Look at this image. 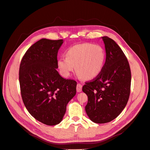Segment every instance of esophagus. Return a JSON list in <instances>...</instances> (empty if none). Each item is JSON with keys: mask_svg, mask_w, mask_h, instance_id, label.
Segmentation results:
<instances>
[{"mask_svg": "<svg viewBox=\"0 0 150 150\" xmlns=\"http://www.w3.org/2000/svg\"><path fill=\"white\" fill-rule=\"evenodd\" d=\"M76 90H77V92H78V93L81 92V91H82V85H81L79 83H78V84H77Z\"/></svg>", "mask_w": 150, "mask_h": 150, "instance_id": "1", "label": "esophagus"}]
</instances>
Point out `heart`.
Returning a JSON list of instances; mask_svg holds the SVG:
<instances>
[{
  "label": "heart",
  "mask_w": 150,
  "mask_h": 150,
  "mask_svg": "<svg viewBox=\"0 0 150 150\" xmlns=\"http://www.w3.org/2000/svg\"><path fill=\"white\" fill-rule=\"evenodd\" d=\"M106 52L100 45L91 43L76 44L66 52V58L57 60V67L64 77H69L74 69L80 78L91 80L103 71Z\"/></svg>",
  "instance_id": "b5f03b06"
}]
</instances>
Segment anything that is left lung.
<instances>
[{"label": "left lung", "mask_w": 150, "mask_h": 150, "mask_svg": "<svg viewBox=\"0 0 150 150\" xmlns=\"http://www.w3.org/2000/svg\"><path fill=\"white\" fill-rule=\"evenodd\" d=\"M106 57L98 77L83 86L88 101L85 107L88 116L96 123H106L115 119L128 101L131 74L128 59L115 40L104 36Z\"/></svg>", "instance_id": "8db88e82"}]
</instances>
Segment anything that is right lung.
Segmentation results:
<instances>
[{
  "instance_id": "add662e5",
  "label": "right lung",
  "mask_w": 150,
  "mask_h": 150,
  "mask_svg": "<svg viewBox=\"0 0 150 150\" xmlns=\"http://www.w3.org/2000/svg\"><path fill=\"white\" fill-rule=\"evenodd\" d=\"M62 39H42L28 49L21 62L22 101L35 119L54 126L62 121L66 106L76 93V81L61 77L56 69Z\"/></svg>"
}]
</instances>
